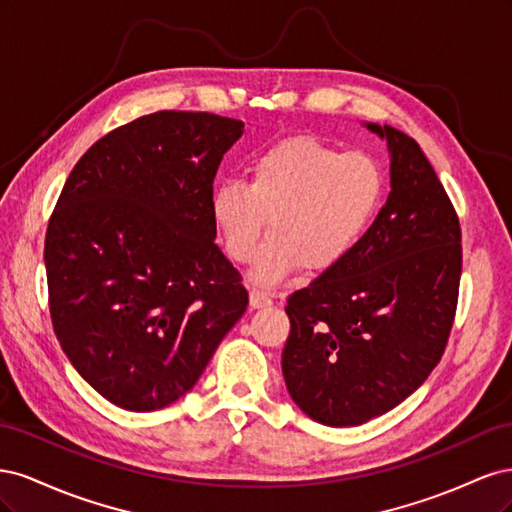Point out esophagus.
Here are the masks:
<instances>
[{
    "label": "esophagus",
    "mask_w": 512,
    "mask_h": 512,
    "mask_svg": "<svg viewBox=\"0 0 512 512\" xmlns=\"http://www.w3.org/2000/svg\"><path fill=\"white\" fill-rule=\"evenodd\" d=\"M273 301L265 290H252L250 292V307L252 309H260V307H269Z\"/></svg>",
    "instance_id": "1"
}]
</instances>
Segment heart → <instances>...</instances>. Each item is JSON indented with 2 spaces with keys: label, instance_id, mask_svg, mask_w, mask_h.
Wrapping results in <instances>:
<instances>
[{
  "label": "heart",
  "instance_id": "b5f03b06",
  "mask_svg": "<svg viewBox=\"0 0 512 512\" xmlns=\"http://www.w3.org/2000/svg\"><path fill=\"white\" fill-rule=\"evenodd\" d=\"M384 173L363 151L292 136L258 151L247 185L226 179L209 196V215L228 256L254 260L268 218L274 235L254 262L252 280L277 284L303 265L329 271L352 256L374 226Z\"/></svg>",
  "mask_w": 512,
  "mask_h": 512
}]
</instances>
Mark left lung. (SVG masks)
<instances>
[{
	"label": "left lung",
	"mask_w": 512,
	"mask_h": 512,
	"mask_svg": "<svg viewBox=\"0 0 512 512\" xmlns=\"http://www.w3.org/2000/svg\"><path fill=\"white\" fill-rule=\"evenodd\" d=\"M365 128L389 147L386 205L356 252L286 305V389L329 427L363 425L427 380L444 354L459 294L461 228L436 170L408 134Z\"/></svg>",
	"instance_id": "obj_1"
}]
</instances>
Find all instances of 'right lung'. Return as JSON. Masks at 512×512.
<instances>
[{
  "label": "right lung",
  "instance_id": "1",
  "mask_svg": "<svg viewBox=\"0 0 512 512\" xmlns=\"http://www.w3.org/2000/svg\"><path fill=\"white\" fill-rule=\"evenodd\" d=\"M243 121L160 111L102 136L76 162L46 228L53 329L111 401L151 412L198 382L247 307L215 245L213 177Z\"/></svg>",
  "mask_w": 512,
  "mask_h": 512
}]
</instances>
